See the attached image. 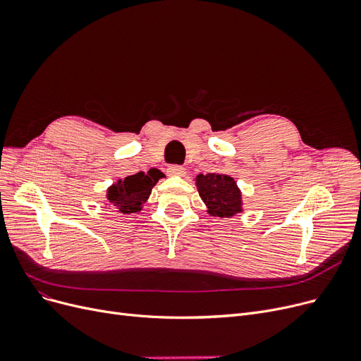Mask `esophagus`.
<instances>
[{"mask_svg": "<svg viewBox=\"0 0 361 361\" xmlns=\"http://www.w3.org/2000/svg\"><path fill=\"white\" fill-rule=\"evenodd\" d=\"M166 174L168 176H177V177H183L184 174H185V169L183 168V166H180V165H172V166H169L168 169H166Z\"/></svg>", "mask_w": 361, "mask_h": 361, "instance_id": "1", "label": "esophagus"}]
</instances>
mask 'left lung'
<instances>
[{
    "mask_svg": "<svg viewBox=\"0 0 361 361\" xmlns=\"http://www.w3.org/2000/svg\"><path fill=\"white\" fill-rule=\"evenodd\" d=\"M195 184L209 215L231 218L243 212L242 192L233 177L209 172L207 176L199 174L195 178Z\"/></svg>",
    "mask_w": 361,
    "mask_h": 361,
    "instance_id": "8db88e82",
    "label": "left lung"
}]
</instances>
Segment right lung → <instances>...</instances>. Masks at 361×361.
Masks as SVG:
<instances>
[{"label": "right lung", "mask_w": 361, "mask_h": 361, "mask_svg": "<svg viewBox=\"0 0 361 361\" xmlns=\"http://www.w3.org/2000/svg\"><path fill=\"white\" fill-rule=\"evenodd\" d=\"M162 172H137L134 176L119 178L106 190V207H112L116 212L130 215L143 209L152 189L161 178Z\"/></svg>", "instance_id": "add662e5"}]
</instances>
